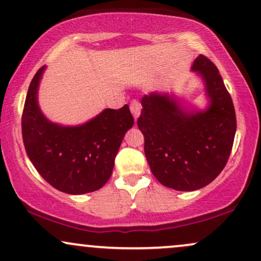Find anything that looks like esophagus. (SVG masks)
I'll return each mask as SVG.
<instances>
[{
  "label": "esophagus",
  "mask_w": 261,
  "mask_h": 261,
  "mask_svg": "<svg viewBox=\"0 0 261 261\" xmlns=\"http://www.w3.org/2000/svg\"><path fill=\"white\" fill-rule=\"evenodd\" d=\"M129 109H130L132 115H133L134 119H136V121H137V118L139 117V115H140V109H142V106H140L139 101H138V100L132 101L130 105H129Z\"/></svg>",
  "instance_id": "obj_1"
}]
</instances>
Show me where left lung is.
I'll use <instances>...</instances> for the list:
<instances>
[{"label": "left lung", "mask_w": 261, "mask_h": 261, "mask_svg": "<svg viewBox=\"0 0 261 261\" xmlns=\"http://www.w3.org/2000/svg\"><path fill=\"white\" fill-rule=\"evenodd\" d=\"M192 69L205 82L210 99L205 111L186 112L168 94L151 93L142 99L137 121L152 174L182 192L203 188L221 173L237 128L231 95L215 64L199 55Z\"/></svg>", "instance_id": "obj_1"}]
</instances>
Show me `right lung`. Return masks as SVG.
I'll return each mask as SVG.
<instances>
[{
  "label": "right lung",
  "mask_w": 261,
  "mask_h": 261,
  "mask_svg": "<svg viewBox=\"0 0 261 261\" xmlns=\"http://www.w3.org/2000/svg\"><path fill=\"white\" fill-rule=\"evenodd\" d=\"M45 66L28 89L21 134L28 158L52 187L68 194L100 189L112 174L115 158L123 137L134 123L128 105L106 109L76 127L52 123L38 105V88Z\"/></svg>",
  "instance_id": "right-lung-1"
}]
</instances>
